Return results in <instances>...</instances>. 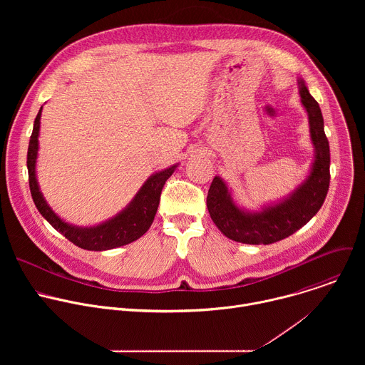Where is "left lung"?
Here are the masks:
<instances>
[{
  "mask_svg": "<svg viewBox=\"0 0 365 365\" xmlns=\"http://www.w3.org/2000/svg\"><path fill=\"white\" fill-rule=\"evenodd\" d=\"M299 92L309 117L310 138L317 150L310 175L289 199L254 214L240 210L224 180L215 176L207 190L206 206L214 224L230 240L252 245L277 242L306 225L324 205L331 180L329 141L319 103L309 93L303 81L299 82Z\"/></svg>",
  "mask_w": 365,
  "mask_h": 365,
  "instance_id": "obj_1",
  "label": "left lung"
}]
</instances>
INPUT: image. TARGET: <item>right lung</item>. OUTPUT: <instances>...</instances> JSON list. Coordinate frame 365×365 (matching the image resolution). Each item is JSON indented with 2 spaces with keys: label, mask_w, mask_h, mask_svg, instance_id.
Instances as JSON below:
<instances>
[{
  "label": "right lung",
  "mask_w": 365,
  "mask_h": 365,
  "mask_svg": "<svg viewBox=\"0 0 365 365\" xmlns=\"http://www.w3.org/2000/svg\"><path fill=\"white\" fill-rule=\"evenodd\" d=\"M41 108L34 120L33 133L27 150V169H29V185L33 202L38 212L47 220V222L65 235L75 245L89 251H103L115 247H121L138 240L147 232L153 224L154 215L158 212L162 189L166 180L172 176L176 166H172L163 172L155 173L147 179L143 187L138 190L135 197L125 210L115 218L91 228L72 227L63 222L43 199L36 179V159L38 150V130H40Z\"/></svg>",
  "instance_id": "add662e5"
}]
</instances>
